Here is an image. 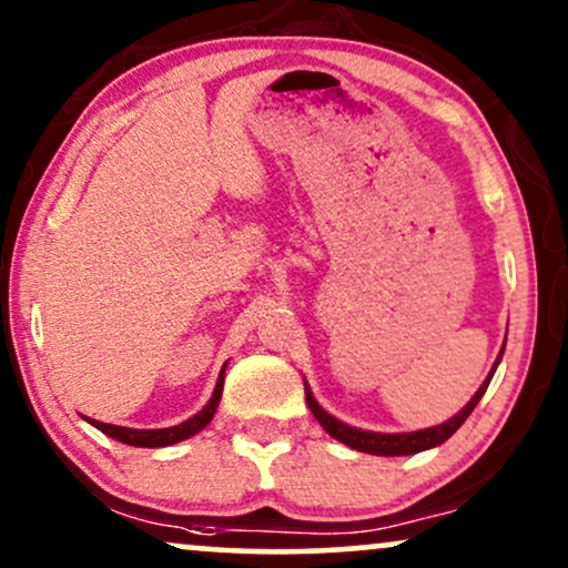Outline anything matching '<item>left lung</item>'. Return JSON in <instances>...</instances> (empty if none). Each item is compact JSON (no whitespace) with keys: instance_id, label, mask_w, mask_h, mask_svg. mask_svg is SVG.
<instances>
[{"instance_id":"obj_1","label":"left lung","mask_w":568,"mask_h":568,"mask_svg":"<svg viewBox=\"0 0 568 568\" xmlns=\"http://www.w3.org/2000/svg\"><path fill=\"white\" fill-rule=\"evenodd\" d=\"M501 357V355H499ZM499 363V361H497ZM497 363H494V371H497ZM494 371L488 374V379L480 384L478 393L473 395V400L467 403L465 408L459 410V414L454 416V419L443 422L438 427H429V429H419V433H395V435H387V433H366V429H355L349 425H344V422L334 419L331 414H325V410L317 406V400L312 397L310 389H306V406H310L312 414H315V419L321 422L325 433L331 435V438L347 443L349 448H355V452H363V454H376V456H406V454H419V452H427V448L433 446H440L443 440H448L452 435L465 425L467 416L473 414V408L478 406V400L484 397L488 382H491Z\"/></svg>"}]
</instances>
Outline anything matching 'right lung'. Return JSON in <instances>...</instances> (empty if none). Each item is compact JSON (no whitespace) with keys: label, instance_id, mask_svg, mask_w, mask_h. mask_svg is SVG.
<instances>
[{"label":"right lung","instance_id":"1","mask_svg":"<svg viewBox=\"0 0 568 568\" xmlns=\"http://www.w3.org/2000/svg\"><path fill=\"white\" fill-rule=\"evenodd\" d=\"M221 389H224V368H221L216 389H213V397H211V400H207V406L202 408L197 416H192V419L181 422V425H175V427H165V429H130V427L106 425V422H95V419H88V422L93 427L101 429V433H106L109 438H114V440H120V443H128V446H141V448L173 446V443L192 438V435H197L200 429L207 427V422L213 419V414H216V408H219Z\"/></svg>","mask_w":568,"mask_h":568}]
</instances>
